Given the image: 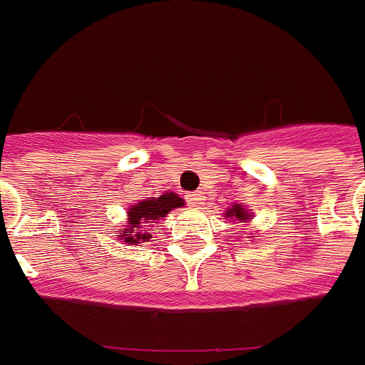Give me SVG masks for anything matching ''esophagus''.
Masks as SVG:
<instances>
[{
    "label": "esophagus",
    "instance_id": "obj_1",
    "mask_svg": "<svg viewBox=\"0 0 365 365\" xmlns=\"http://www.w3.org/2000/svg\"><path fill=\"white\" fill-rule=\"evenodd\" d=\"M202 200H204L202 192H196V195H188V204H190V206H200V204H202Z\"/></svg>",
    "mask_w": 365,
    "mask_h": 365
}]
</instances>
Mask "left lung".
I'll return each instance as SVG.
<instances>
[{"instance_id": "8db88e82", "label": "left lung", "mask_w": 365, "mask_h": 365, "mask_svg": "<svg viewBox=\"0 0 365 365\" xmlns=\"http://www.w3.org/2000/svg\"><path fill=\"white\" fill-rule=\"evenodd\" d=\"M230 216H236L237 220H250V214L242 208V206H236V208H230L228 212H226V218H230Z\"/></svg>"}]
</instances>
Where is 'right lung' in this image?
Listing matches in <instances>:
<instances>
[{"instance_id": "add662e5", "label": "right lung", "mask_w": 365, "mask_h": 365, "mask_svg": "<svg viewBox=\"0 0 365 365\" xmlns=\"http://www.w3.org/2000/svg\"><path fill=\"white\" fill-rule=\"evenodd\" d=\"M182 198H178L175 192H165V195L157 196V198H147L143 202H139L133 208H129L128 222L131 224L129 228L120 230V237L125 240L129 244H141V242H149V234H141L143 226L139 224H151L147 220H161L169 214L173 208H180L182 206ZM147 232V230H143Z\"/></svg>"}]
</instances>
